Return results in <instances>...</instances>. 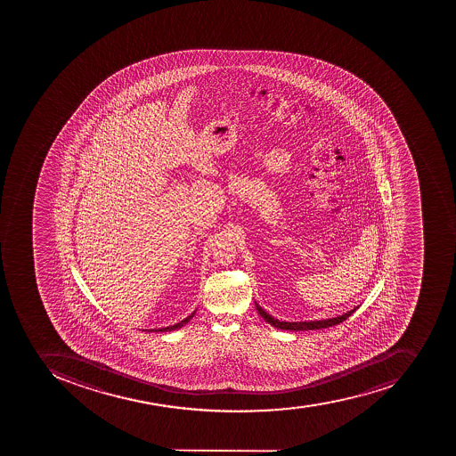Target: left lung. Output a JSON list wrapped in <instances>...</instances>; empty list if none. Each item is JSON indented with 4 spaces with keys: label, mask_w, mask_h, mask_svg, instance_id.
Instances as JSON below:
<instances>
[{
    "label": "left lung",
    "mask_w": 456,
    "mask_h": 456,
    "mask_svg": "<svg viewBox=\"0 0 456 456\" xmlns=\"http://www.w3.org/2000/svg\"><path fill=\"white\" fill-rule=\"evenodd\" d=\"M256 309H258L259 315L265 320V322L271 323L273 327H275L276 330H322V328H330L334 327V325H338V323L344 322L348 316H351L352 314L355 313L356 308L351 309L348 313L344 314V315L337 316V318H330V320H322V321H308V322H285V321H278L273 318V316L266 314L261 306L256 304Z\"/></svg>",
    "instance_id": "1"
}]
</instances>
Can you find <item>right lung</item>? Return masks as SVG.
<instances>
[{
    "mask_svg": "<svg viewBox=\"0 0 456 456\" xmlns=\"http://www.w3.org/2000/svg\"><path fill=\"white\" fill-rule=\"evenodd\" d=\"M194 314L195 313L191 314V315L187 316V318H185V320L181 321V322L175 323V325H171V327H167V328H159V330H148V332H154V330H155V332H167V330H180V328L183 327V325H185V323L190 322V320H191V318H192V316H194Z\"/></svg>",
    "mask_w": 456,
    "mask_h": 456,
    "instance_id": "1",
    "label": "right lung"
}]
</instances>
